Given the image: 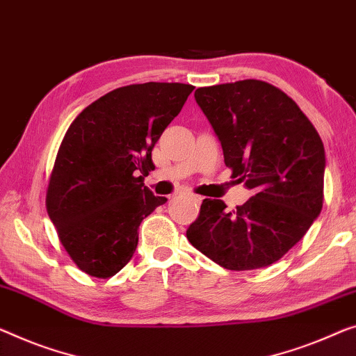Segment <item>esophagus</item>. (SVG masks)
I'll return each mask as SVG.
<instances>
[{"label": "esophagus", "mask_w": 356, "mask_h": 356, "mask_svg": "<svg viewBox=\"0 0 356 356\" xmlns=\"http://www.w3.org/2000/svg\"><path fill=\"white\" fill-rule=\"evenodd\" d=\"M190 198H192L196 204H200V203H201V200H203V198H201L200 195H190Z\"/></svg>", "instance_id": "esophagus-1"}]
</instances>
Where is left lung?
Masks as SVG:
<instances>
[{
	"instance_id": "left-lung-1",
	"label": "left lung",
	"mask_w": 356,
	"mask_h": 356,
	"mask_svg": "<svg viewBox=\"0 0 356 356\" xmlns=\"http://www.w3.org/2000/svg\"><path fill=\"white\" fill-rule=\"evenodd\" d=\"M195 99L219 137L232 177L252 196L232 211L222 200H203L188 241L227 270L272 265L321 212V137L288 94L261 79L198 88Z\"/></svg>"
}]
</instances>
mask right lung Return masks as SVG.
<instances>
[{"label":"right lung","instance_id":"add662e5","mask_svg":"<svg viewBox=\"0 0 356 356\" xmlns=\"http://www.w3.org/2000/svg\"><path fill=\"white\" fill-rule=\"evenodd\" d=\"M195 86L129 84L88 105L63 136L46 190L57 236L81 272L110 278L131 261L139 225L166 203L144 185L152 150Z\"/></svg>","mask_w":356,"mask_h":356}]
</instances>
